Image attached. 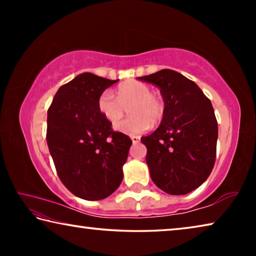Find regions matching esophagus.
I'll return each instance as SVG.
<instances>
[{"label":"esophagus","mask_w":256,"mask_h":256,"mask_svg":"<svg viewBox=\"0 0 256 256\" xmlns=\"http://www.w3.org/2000/svg\"><path fill=\"white\" fill-rule=\"evenodd\" d=\"M131 140L133 142V144H138V142H140V136H131Z\"/></svg>","instance_id":"obj_1"}]
</instances>
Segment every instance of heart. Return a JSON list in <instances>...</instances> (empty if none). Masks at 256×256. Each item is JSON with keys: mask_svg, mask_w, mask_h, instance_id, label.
<instances>
[{"mask_svg": "<svg viewBox=\"0 0 256 256\" xmlns=\"http://www.w3.org/2000/svg\"><path fill=\"white\" fill-rule=\"evenodd\" d=\"M130 106L132 116L128 120L115 125V130L128 136H138L146 132L151 124L160 122L164 112L162 98L151 92V88L140 81H128L116 89V97L110 90L100 94L97 107L107 122L116 124Z\"/></svg>", "mask_w": 256, "mask_h": 256, "instance_id": "heart-1", "label": "heart"}]
</instances>
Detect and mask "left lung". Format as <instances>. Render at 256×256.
<instances>
[{
    "instance_id": "8db88e82",
    "label": "left lung",
    "mask_w": 256,
    "mask_h": 256,
    "mask_svg": "<svg viewBox=\"0 0 256 256\" xmlns=\"http://www.w3.org/2000/svg\"><path fill=\"white\" fill-rule=\"evenodd\" d=\"M160 89L164 112L154 133L142 136L154 183L172 196L202 185L214 168L218 123L214 107L196 82L164 68L138 78Z\"/></svg>"
}]
</instances>
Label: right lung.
<instances>
[{
    "instance_id": "obj_1",
    "label": "right lung",
    "mask_w": 256,
    "mask_h": 256,
    "mask_svg": "<svg viewBox=\"0 0 256 256\" xmlns=\"http://www.w3.org/2000/svg\"><path fill=\"white\" fill-rule=\"evenodd\" d=\"M118 80L86 72L60 86L47 112V144L60 180L76 196L102 200L123 180L131 138L114 132L97 107Z\"/></svg>"
}]
</instances>
